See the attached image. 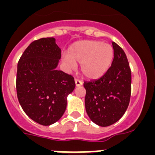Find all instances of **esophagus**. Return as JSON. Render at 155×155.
Segmentation results:
<instances>
[{"mask_svg":"<svg viewBox=\"0 0 155 155\" xmlns=\"http://www.w3.org/2000/svg\"><path fill=\"white\" fill-rule=\"evenodd\" d=\"M74 81H75V84H76L77 87H78V86H81L82 84H83L81 81L78 80V79H77V78H75Z\"/></svg>","mask_w":155,"mask_h":155,"instance_id":"obj_1","label":"esophagus"}]
</instances>
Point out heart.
<instances>
[{
  "label": "heart",
  "mask_w": 155,
  "mask_h": 155,
  "mask_svg": "<svg viewBox=\"0 0 155 155\" xmlns=\"http://www.w3.org/2000/svg\"><path fill=\"white\" fill-rule=\"evenodd\" d=\"M114 51L111 45L101 41L85 40L74 43L70 47L64 61L70 68L81 64V70L87 78L95 79L107 71L113 61Z\"/></svg>",
  "instance_id": "heart-1"
}]
</instances>
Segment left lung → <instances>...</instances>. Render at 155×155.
<instances>
[{
	"label": "left lung",
	"instance_id": "1",
	"mask_svg": "<svg viewBox=\"0 0 155 155\" xmlns=\"http://www.w3.org/2000/svg\"><path fill=\"white\" fill-rule=\"evenodd\" d=\"M114 57L110 68L97 80L84 81L85 109L100 127L115 124L124 116L131 95V71L126 53L113 42Z\"/></svg>",
	"mask_w": 155,
	"mask_h": 155
}]
</instances>
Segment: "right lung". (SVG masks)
Instances as JSON below:
<instances>
[{"label": "right lung", "instance_id": "add662e5", "mask_svg": "<svg viewBox=\"0 0 155 155\" xmlns=\"http://www.w3.org/2000/svg\"><path fill=\"white\" fill-rule=\"evenodd\" d=\"M61 50L53 37L33 41L18 63V102L31 120L50 126L62 117L67 98L75 87L71 75L57 70Z\"/></svg>", "mask_w": 155, "mask_h": 155}]
</instances>
